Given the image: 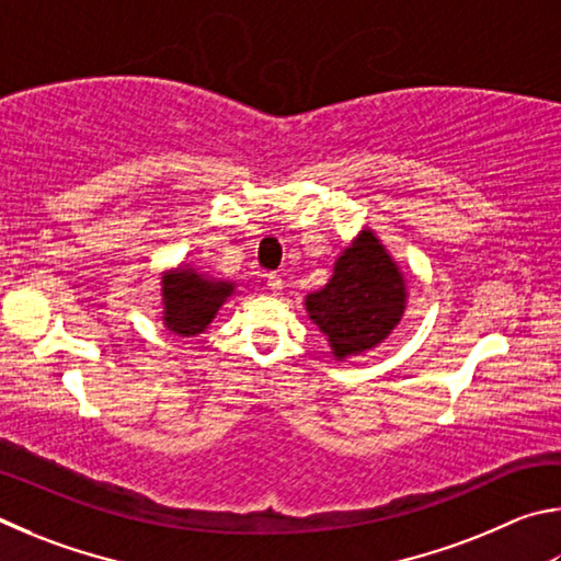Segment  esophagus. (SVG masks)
<instances>
[{
	"instance_id": "34e87169",
	"label": "esophagus",
	"mask_w": 561,
	"mask_h": 561,
	"mask_svg": "<svg viewBox=\"0 0 561 561\" xmlns=\"http://www.w3.org/2000/svg\"><path fill=\"white\" fill-rule=\"evenodd\" d=\"M265 286H268V290L273 293V296H278V293L283 290V280L278 273H268V280H265Z\"/></svg>"
}]
</instances>
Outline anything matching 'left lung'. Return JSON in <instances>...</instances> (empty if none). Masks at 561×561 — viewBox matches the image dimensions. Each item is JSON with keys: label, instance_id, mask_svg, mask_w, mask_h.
Here are the masks:
<instances>
[{"label": "left lung", "instance_id": "1", "mask_svg": "<svg viewBox=\"0 0 561 561\" xmlns=\"http://www.w3.org/2000/svg\"><path fill=\"white\" fill-rule=\"evenodd\" d=\"M409 288L399 261L365 226L345 245L332 278L306 296L310 320L325 335L335 362H347L379 347L407 312Z\"/></svg>", "mask_w": 561, "mask_h": 561}]
</instances>
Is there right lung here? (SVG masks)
I'll return each mask as SVG.
<instances>
[{"instance_id":"right-lung-1","label":"right lung","mask_w":561,"mask_h":561,"mask_svg":"<svg viewBox=\"0 0 561 561\" xmlns=\"http://www.w3.org/2000/svg\"><path fill=\"white\" fill-rule=\"evenodd\" d=\"M236 293V280L214 278L199 265L182 261L160 273V320L176 337H196Z\"/></svg>"}]
</instances>
